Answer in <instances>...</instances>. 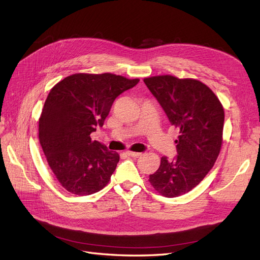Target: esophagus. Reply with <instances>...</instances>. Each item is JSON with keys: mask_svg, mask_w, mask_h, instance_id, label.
Returning <instances> with one entry per match:
<instances>
[{"mask_svg": "<svg viewBox=\"0 0 260 260\" xmlns=\"http://www.w3.org/2000/svg\"><path fill=\"white\" fill-rule=\"evenodd\" d=\"M127 155L130 156V157H133V158H138L141 156V153H136V151H130L128 150L127 151Z\"/></svg>", "mask_w": 260, "mask_h": 260, "instance_id": "1", "label": "esophagus"}]
</instances>
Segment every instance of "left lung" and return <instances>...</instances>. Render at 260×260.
Instances as JSON below:
<instances>
[{
  "label": "left lung",
  "mask_w": 260,
  "mask_h": 260,
  "mask_svg": "<svg viewBox=\"0 0 260 260\" xmlns=\"http://www.w3.org/2000/svg\"><path fill=\"white\" fill-rule=\"evenodd\" d=\"M144 83L178 130L177 155L172 160L161 157L159 169L148 180L159 193L174 198L190 191L215 164L225 113L218 98L199 80L162 75Z\"/></svg>",
  "instance_id": "left-lung-1"
}]
</instances>
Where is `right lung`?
Returning <instances> with one entry per match:
<instances>
[{
  "mask_svg": "<svg viewBox=\"0 0 260 260\" xmlns=\"http://www.w3.org/2000/svg\"><path fill=\"white\" fill-rule=\"evenodd\" d=\"M139 80L78 73L50 90L39 121L40 143L53 174L69 192L92 194L111 180L119 155L92 141L90 134L103 126L116 98Z\"/></svg>",
  "mask_w": 260,
  "mask_h": 260,
  "instance_id": "obj_1",
  "label": "right lung"
}]
</instances>
